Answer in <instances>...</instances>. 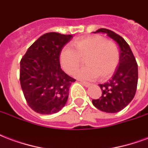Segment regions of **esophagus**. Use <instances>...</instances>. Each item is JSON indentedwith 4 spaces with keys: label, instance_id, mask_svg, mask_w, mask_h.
Returning <instances> with one entry per match:
<instances>
[{
    "label": "esophagus",
    "instance_id": "34e87169",
    "mask_svg": "<svg viewBox=\"0 0 148 148\" xmlns=\"http://www.w3.org/2000/svg\"><path fill=\"white\" fill-rule=\"evenodd\" d=\"M81 83H82V84L84 86H85V87H88V86H90V85H91L90 83L85 82H81Z\"/></svg>",
    "mask_w": 148,
    "mask_h": 148
}]
</instances>
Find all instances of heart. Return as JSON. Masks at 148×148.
Segmentation results:
<instances>
[{"label":"heart","instance_id":"b5f03b06","mask_svg":"<svg viewBox=\"0 0 148 148\" xmlns=\"http://www.w3.org/2000/svg\"><path fill=\"white\" fill-rule=\"evenodd\" d=\"M73 45L74 49L66 46L60 52V64L66 73L74 74L85 59L86 66L75 73L79 79L94 81L99 76L107 79L115 72L120 62V52L113 42L94 35L75 40Z\"/></svg>","mask_w":148,"mask_h":148}]
</instances>
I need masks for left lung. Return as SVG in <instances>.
Wrapping results in <instances>:
<instances>
[{
  "instance_id": "obj_1",
  "label": "left lung",
  "mask_w": 148,
  "mask_h": 148,
  "mask_svg": "<svg viewBox=\"0 0 148 148\" xmlns=\"http://www.w3.org/2000/svg\"><path fill=\"white\" fill-rule=\"evenodd\" d=\"M94 33L106 34L119 45L120 62L111 79L100 84L102 95L92 99V104L107 113H117L124 109L135 96L138 82V66L126 41L110 29L101 28Z\"/></svg>"
}]
</instances>
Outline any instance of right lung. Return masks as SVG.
<instances>
[{
  "label": "right lung",
  "mask_w": 148,
  "mask_h": 148,
  "mask_svg": "<svg viewBox=\"0 0 148 148\" xmlns=\"http://www.w3.org/2000/svg\"><path fill=\"white\" fill-rule=\"evenodd\" d=\"M72 35L50 32L40 36L20 61L19 81L30 108L52 114L64 107L71 83L76 80L60 67V55Z\"/></svg>",
  "instance_id": "1"
}]
</instances>
